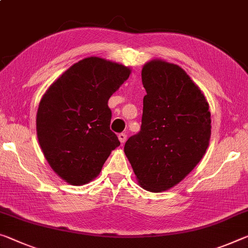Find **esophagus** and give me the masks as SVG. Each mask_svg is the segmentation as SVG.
I'll return each instance as SVG.
<instances>
[{"label": "esophagus", "mask_w": 248, "mask_h": 248, "mask_svg": "<svg viewBox=\"0 0 248 248\" xmlns=\"http://www.w3.org/2000/svg\"><path fill=\"white\" fill-rule=\"evenodd\" d=\"M118 138H119V141L121 143H124L125 140H127V135H125L124 132H121L118 135Z\"/></svg>", "instance_id": "obj_1"}]
</instances>
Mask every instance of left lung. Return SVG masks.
Masks as SVG:
<instances>
[{"instance_id": "obj_1", "label": "left lung", "mask_w": 248, "mask_h": 248, "mask_svg": "<svg viewBox=\"0 0 248 248\" xmlns=\"http://www.w3.org/2000/svg\"><path fill=\"white\" fill-rule=\"evenodd\" d=\"M141 129L124 153L143 188L167 191L181 182L203 158L211 137L209 104L178 65L155 60L143 66Z\"/></svg>"}]
</instances>
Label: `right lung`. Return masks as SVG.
<instances>
[{
	"instance_id": "right-lung-1",
	"label": "right lung",
	"mask_w": 248,
	"mask_h": 248,
	"mask_svg": "<svg viewBox=\"0 0 248 248\" xmlns=\"http://www.w3.org/2000/svg\"><path fill=\"white\" fill-rule=\"evenodd\" d=\"M130 73L124 65L88 57L66 70L43 96L36 117L38 142L66 182H90L120 145L110 130L108 100Z\"/></svg>"
}]
</instances>
